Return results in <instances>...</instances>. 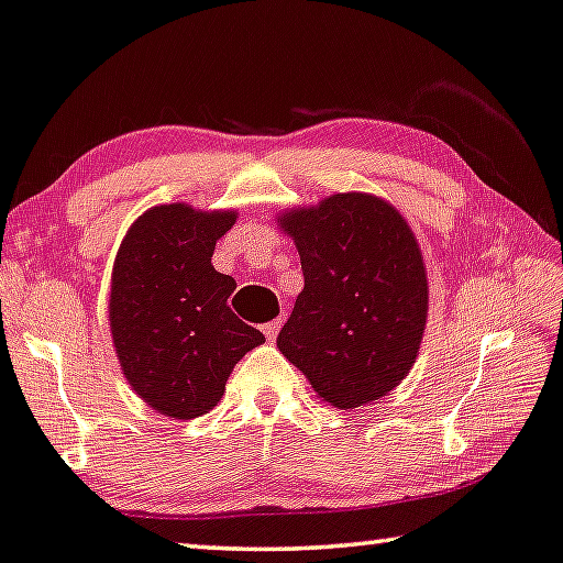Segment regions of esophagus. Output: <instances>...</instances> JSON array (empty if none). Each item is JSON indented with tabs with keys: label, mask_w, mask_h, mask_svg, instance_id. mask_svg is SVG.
Instances as JSON below:
<instances>
[{
	"label": "esophagus",
	"mask_w": 563,
	"mask_h": 563,
	"mask_svg": "<svg viewBox=\"0 0 563 563\" xmlns=\"http://www.w3.org/2000/svg\"><path fill=\"white\" fill-rule=\"evenodd\" d=\"M280 318H278V321H271V323H265L263 325V333H265V339L267 341H275V339H278V333H280Z\"/></svg>",
	"instance_id": "34e87169"
}]
</instances>
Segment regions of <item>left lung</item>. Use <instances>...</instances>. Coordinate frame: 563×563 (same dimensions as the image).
Here are the masks:
<instances>
[{
  "label": "left lung",
  "mask_w": 563,
  "mask_h": 563,
  "mask_svg": "<svg viewBox=\"0 0 563 563\" xmlns=\"http://www.w3.org/2000/svg\"><path fill=\"white\" fill-rule=\"evenodd\" d=\"M275 220L296 242L306 278L278 335L280 354L331 407L387 397L417 362L430 308L409 222L366 191L285 209Z\"/></svg>",
  "instance_id": "1"
}]
</instances>
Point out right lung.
<instances>
[{
	"label": "right lung",
	"instance_id": "1",
	"mask_svg": "<svg viewBox=\"0 0 563 563\" xmlns=\"http://www.w3.org/2000/svg\"><path fill=\"white\" fill-rule=\"evenodd\" d=\"M234 209H146L115 255L108 321L125 382L158 415L195 419L222 399L234 364L265 343L228 306L238 288L212 255Z\"/></svg>",
	"mask_w": 563,
	"mask_h": 563
}]
</instances>
